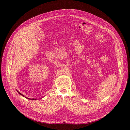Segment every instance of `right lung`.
<instances>
[{
    "mask_svg": "<svg viewBox=\"0 0 130 130\" xmlns=\"http://www.w3.org/2000/svg\"><path fill=\"white\" fill-rule=\"evenodd\" d=\"M17 92H18V93H19V94H20V95H22V96H24V97H25V98H26V99H29V100H36V99H29V98H27V97H26V96H24V95H23V94H21V93H20V92H18V91H17Z\"/></svg>",
    "mask_w": 130,
    "mask_h": 130,
    "instance_id": "1",
    "label": "right lung"
}]
</instances>
